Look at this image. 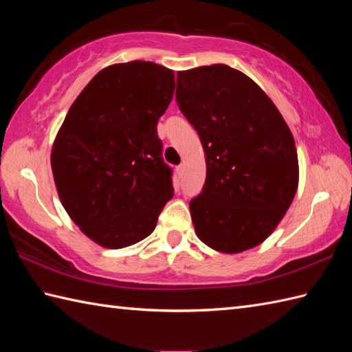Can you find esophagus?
I'll return each instance as SVG.
<instances>
[{
  "mask_svg": "<svg viewBox=\"0 0 352 352\" xmlns=\"http://www.w3.org/2000/svg\"><path fill=\"white\" fill-rule=\"evenodd\" d=\"M177 174H178V177H183L184 175V166H183V164H180V166H177Z\"/></svg>",
  "mask_w": 352,
  "mask_h": 352,
  "instance_id": "obj_1",
  "label": "esophagus"
}]
</instances>
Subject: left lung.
Masks as SVG:
<instances>
[{"instance_id":"obj_1","label":"left lung","mask_w":352,"mask_h":352,"mask_svg":"<svg viewBox=\"0 0 352 352\" xmlns=\"http://www.w3.org/2000/svg\"><path fill=\"white\" fill-rule=\"evenodd\" d=\"M177 102L204 148L207 177L190 201L197 236L237 254L271 236L295 198V139L261 87L227 65L177 74Z\"/></svg>"}]
</instances>
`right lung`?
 I'll use <instances>...</instances> for the list:
<instances>
[{"label":"right lung","instance_id":"1","mask_svg":"<svg viewBox=\"0 0 352 352\" xmlns=\"http://www.w3.org/2000/svg\"><path fill=\"white\" fill-rule=\"evenodd\" d=\"M174 89V71L164 66L110 65L81 91L54 139L58 198L76 226L104 248L148 237L174 197L157 136Z\"/></svg>","mask_w":352,"mask_h":352}]
</instances>
